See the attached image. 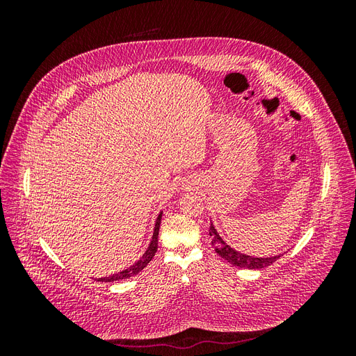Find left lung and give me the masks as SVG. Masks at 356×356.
Masks as SVG:
<instances>
[{
  "label": "left lung",
  "mask_w": 356,
  "mask_h": 356,
  "mask_svg": "<svg viewBox=\"0 0 356 356\" xmlns=\"http://www.w3.org/2000/svg\"><path fill=\"white\" fill-rule=\"evenodd\" d=\"M209 236L212 239L211 245L213 246L215 252H217L221 258H224V260L227 263H230L233 266L242 267V268H250V270H252V268H264L267 266L273 264L277 260V258L281 257V254L273 255V257H252V255L242 254L239 251L233 250L230 245H227L222 241V238L218 234L217 229L213 227L212 221H211V225H209Z\"/></svg>",
  "instance_id": "1"
}]
</instances>
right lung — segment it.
Instances as JSON below:
<instances>
[{
	"instance_id": "add662e5",
	"label": "right lung",
	"mask_w": 356,
	"mask_h": 356,
	"mask_svg": "<svg viewBox=\"0 0 356 356\" xmlns=\"http://www.w3.org/2000/svg\"><path fill=\"white\" fill-rule=\"evenodd\" d=\"M161 213L160 212L157 215V220H156V225H154V232H153V238H152V242H149L147 251L144 252V255L139 258V260L131 266L124 268V270L118 272V273H114L111 276H106V277H99L98 282H114V281H122V279H127V277H132L135 275H138L141 270H144V267H147V264L153 260V257L156 255V251H157V238H159V229H160V221H161Z\"/></svg>"
}]
</instances>
